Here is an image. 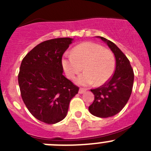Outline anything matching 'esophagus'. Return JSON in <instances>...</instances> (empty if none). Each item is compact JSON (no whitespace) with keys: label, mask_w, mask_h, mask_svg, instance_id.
<instances>
[{"label":"esophagus","mask_w":151,"mask_h":151,"mask_svg":"<svg viewBox=\"0 0 151 151\" xmlns=\"http://www.w3.org/2000/svg\"><path fill=\"white\" fill-rule=\"evenodd\" d=\"M85 91H86V89L82 88H81L79 89V91H78V93H79V94H83Z\"/></svg>","instance_id":"34e87169"}]
</instances>
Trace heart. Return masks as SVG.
<instances>
[{
  "label": "heart",
  "instance_id": "1",
  "mask_svg": "<svg viewBox=\"0 0 151 151\" xmlns=\"http://www.w3.org/2000/svg\"><path fill=\"white\" fill-rule=\"evenodd\" d=\"M62 66L66 77L73 79L85 70L77 78L81 85H101L111 78L116 68L115 57L111 50L94 42H84L75 47L70 55L63 57Z\"/></svg>",
  "mask_w": 151,
  "mask_h": 151
}]
</instances>
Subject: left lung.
I'll return each instance as SVG.
<instances>
[{
  "instance_id": "8db88e82",
  "label": "left lung",
  "mask_w": 151,
  "mask_h": 151,
  "mask_svg": "<svg viewBox=\"0 0 151 151\" xmlns=\"http://www.w3.org/2000/svg\"><path fill=\"white\" fill-rule=\"evenodd\" d=\"M99 38L106 42L115 55L116 69L104 85L91 89L94 101L88 110L95 116L107 118L119 113L127 104L132 91L134 72L129 59L115 44L103 37Z\"/></svg>"
}]
</instances>
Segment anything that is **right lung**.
Instances as JSON below:
<instances>
[{
	"label": "right lung",
	"mask_w": 151,
	"mask_h": 151,
	"mask_svg": "<svg viewBox=\"0 0 151 151\" xmlns=\"http://www.w3.org/2000/svg\"><path fill=\"white\" fill-rule=\"evenodd\" d=\"M73 38L43 41L22 60L18 82L22 101L31 114L41 122L55 124L67 114L69 102L78 87L63 75L62 57Z\"/></svg>",
	"instance_id": "add662e5"
}]
</instances>
